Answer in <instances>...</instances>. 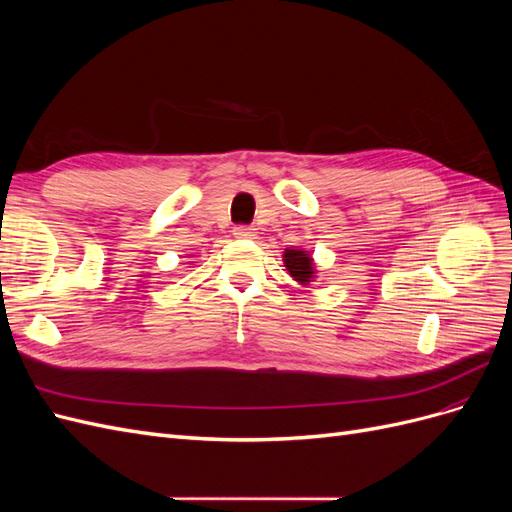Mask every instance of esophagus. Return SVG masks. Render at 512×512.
<instances>
[{
  "instance_id": "34e87169",
  "label": "esophagus",
  "mask_w": 512,
  "mask_h": 512,
  "mask_svg": "<svg viewBox=\"0 0 512 512\" xmlns=\"http://www.w3.org/2000/svg\"><path fill=\"white\" fill-rule=\"evenodd\" d=\"M235 237L237 239H254L256 237V228H252V226H237L235 228Z\"/></svg>"
}]
</instances>
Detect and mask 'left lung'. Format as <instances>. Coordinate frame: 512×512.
Instances as JSON below:
<instances>
[{
    "mask_svg": "<svg viewBox=\"0 0 512 512\" xmlns=\"http://www.w3.org/2000/svg\"><path fill=\"white\" fill-rule=\"evenodd\" d=\"M282 260L294 282L307 286L316 280V262L309 252L299 250V247H286Z\"/></svg>",
    "mask_w": 512,
    "mask_h": 512,
    "instance_id": "8db88e82",
    "label": "left lung"
}]
</instances>
